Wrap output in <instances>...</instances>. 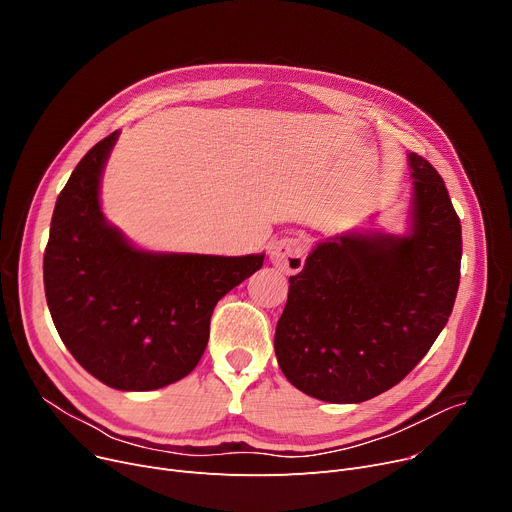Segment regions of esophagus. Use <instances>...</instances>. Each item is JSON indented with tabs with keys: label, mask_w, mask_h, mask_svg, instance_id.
Here are the masks:
<instances>
[{
	"label": "esophagus",
	"mask_w": 512,
	"mask_h": 512,
	"mask_svg": "<svg viewBox=\"0 0 512 512\" xmlns=\"http://www.w3.org/2000/svg\"><path fill=\"white\" fill-rule=\"evenodd\" d=\"M307 245L299 236H284L272 242L270 261L284 274H299L305 265Z\"/></svg>",
	"instance_id": "1"
}]
</instances>
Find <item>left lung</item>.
<instances>
[{
    "label": "left lung",
    "mask_w": 512,
    "mask_h": 512,
    "mask_svg": "<svg viewBox=\"0 0 512 512\" xmlns=\"http://www.w3.org/2000/svg\"><path fill=\"white\" fill-rule=\"evenodd\" d=\"M411 230L351 232L309 253L290 276L274 348L301 392L346 405L396 386L452 313L461 280V220L436 168L409 153Z\"/></svg>",
    "instance_id": "8db88e82"
}]
</instances>
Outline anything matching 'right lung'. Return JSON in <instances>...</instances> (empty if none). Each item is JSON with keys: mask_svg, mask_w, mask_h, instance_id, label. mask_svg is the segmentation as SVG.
<instances>
[{"mask_svg": "<svg viewBox=\"0 0 512 512\" xmlns=\"http://www.w3.org/2000/svg\"><path fill=\"white\" fill-rule=\"evenodd\" d=\"M118 130L78 161L53 209L45 297L72 357L105 386L145 392L182 380L205 353L218 301L263 265L242 257L151 253L105 222L99 182Z\"/></svg>", "mask_w": 512, "mask_h": 512, "instance_id": "obj_1", "label": "right lung"}]
</instances>
